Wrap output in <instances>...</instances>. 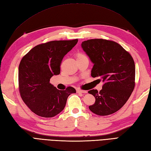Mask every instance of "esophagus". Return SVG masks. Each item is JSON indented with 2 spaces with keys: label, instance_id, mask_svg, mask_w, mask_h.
Segmentation results:
<instances>
[{
  "label": "esophagus",
  "instance_id": "esophagus-1",
  "mask_svg": "<svg viewBox=\"0 0 151 151\" xmlns=\"http://www.w3.org/2000/svg\"><path fill=\"white\" fill-rule=\"evenodd\" d=\"M76 91H77V93H87V91L81 90V89H79V88L76 89Z\"/></svg>",
  "mask_w": 151,
  "mask_h": 151
}]
</instances>
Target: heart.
<instances>
[{
  "label": "heart",
  "mask_w": 151,
  "mask_h": 151,
  "mask_svg": "<svg viewBox=\"0 0 151 151\" xmlns=\"http://www.w3.org/2000/svg\"><path fill=\"white\" fill-rule=\"evenodd\" d=\"M76 57L77 60L81 59V58H87V57L86 56V55L83 53H82V52H78V53H77L76 55Z\"/></svg>",
  "instance_id": "b5f03b06"
}]
</instances>
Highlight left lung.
<instances>
[{
	"label": "left lung",
	"instance_id": "1",
	"mask_svg": "<svg viewBox=\"0 0 151 151\" xmlns=\"http://www.w3.org/2000/svg\"><path fill=\"white\" fill-rule=\"evenodd\" d=\"M81 47L94 66L93 78H100L104 85L88 93L94 96L95 103L89 106L92 112L105 116L117 111L128 101L135 87L136 68L133 58L114 41L91 39L82 42Z\"/></svg>",
	"mask_w": 151,
	"mask_h": 151
}]
</instances>
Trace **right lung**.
Wrapping results in <instances>:
<instances>
[{
  "label": "right lung",
  "mask_w": 151,
  "mask_h": 151,
  "mask_svg": "<svg viewBox=\"0 0 151 151\" xmlns=\"http://www.w3.org/2000/svg\"><path fill=\"white\" fill-rule=\"evenodd\" d=\"M78 39L55 40L39 44L21 59L19 66V91L23 101L36 115L50 118L64 109L70 94L76 89L58 90L50 79L60 72L64 55L76 45Z\"/></svg>",
  "instance_id": "add662e5"
}]
</instances>
